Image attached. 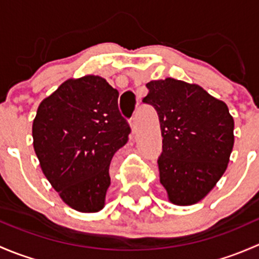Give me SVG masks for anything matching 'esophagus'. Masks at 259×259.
<instances>
[{
	"instance_id": "obj_1",
	"label": "esophagus",
	"mask_w": 259,
	"mask_h": 259,
	"mask_svg": "<svg viewBox=\"0 0 259 259\" xmlns=\"http://www.w3.org/2000/svg\"><path fill=\"white\" fill-rule=\"evenodd\" d=\"M130 126H132V132L135 133L137 132V117L133 116L132 119H130Z\"/></svg>"
}]
</instances>
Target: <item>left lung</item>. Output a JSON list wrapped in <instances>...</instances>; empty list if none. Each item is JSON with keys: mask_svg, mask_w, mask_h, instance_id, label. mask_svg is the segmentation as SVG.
<instances>
[{"mask_svg": "<svg viewBox=\"0 0 259 259\" xmlns=\"http://www.w3.org/2000/svg\"><path fill=\"white\" fill-rule=\"evenodd\" d=\"M143 103L156 110L163 150L160 183L177 205L199 202L228 165L234 144V120L228 106L200 86L168 77L146 83Z\"/></svg>", "mask_w": 259, "mask_h": 259, "instance_id": "8db88e82", "label": "left lung"}]
</instances>
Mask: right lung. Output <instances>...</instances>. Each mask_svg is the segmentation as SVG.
<instances>
[{"instance_id":"add662e5","label":"right lung","mask_w":259,"mask_h":259,"mask_svg":"<svg viewBox=\"0 0 259 259\" xmlns=\"http://www.w3.org/2000/svg\"><path fill=\"white\" fill-rule=\"evenodd\" d=\"M119 91L100 76L65 81L37 109L33 148L61 199L79 211L103 209L109 166L130 125L117 106Z\"/></svg>"}]
</instances>
